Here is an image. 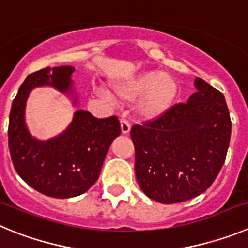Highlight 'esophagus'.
<instances>
[{
    "label": "esophagus",
    "instance_id": "esophagus-1",
    "mask_svg": "<svg viewBox=\"0 0 248 248\" xmlns=\"http://www.w3.org/2000/svg\"><path fill=\"white\" fill-rule=\"evenodd\" d=\"M120 124H121V132L124 133V135L129 133V131H131V124H129V122L127 121V120L122 119L121 121H120Z\"/></svg>",
    "mask_w": 248,
    "mask_h": 248
}]
</instances>
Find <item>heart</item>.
Segmentation results:
<instances>
[{
  "label": "heart",
  "mask_w": 248,
  "mask_h": 248,
  "mask_svg": "<svg viewBox=\"0 0 248 248\" xmlns=\"http://www.w3.org/2000/svg\"><path fill=\"white\" fill-rule=\"evenodd\" d=\"M177 80L159 70L140 71L112 85L113 96L122 101L140 97L138 113L144 120H155L168 112L178 96Z\"/></svg>",
  "instance_id": "obj_1"
}]
</instances>
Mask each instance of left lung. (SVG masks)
<instances>
[{"mask_svg": "<svg viewBox=\"0 0 248 248\" xmlns=\"http://www.w3.org/2000/svg\"><path fill=\"white\" fill-rule=\"evenodd\" d=\"M194 86L186 104L174 105L159 119L131 129L138 185L162 204L204 193L229 149L231 120L224 95L200 78Z\"/></svg>", "mask_w": 248, "mask_h": 248, "instance_id": "1", "label": "left lung"}]
</instances>
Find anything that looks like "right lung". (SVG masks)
I'll return each mask as SVG.
<instances>
[{"mask_svg":"<svg viewBox=\"0 0 248 248\" xmlns=\"http://www.w3.org/2000/svg\"><path fill=\"white\" fill-rule=\"evenodd\" d=\"M74 70L69 65L48 66L28 75L13 100L8 124V147L19 177L39 193L59 199L81 195L95 184L112 140L121 133L116 116L96 119L78 110L60 135L46 140L31 135L24 117L31 91L52 86L77 105Z\"/></svg>","mask_w":248,"mask_h":248,"instance_id":"right-lung-1","label":"right lung"}]
</instances>
